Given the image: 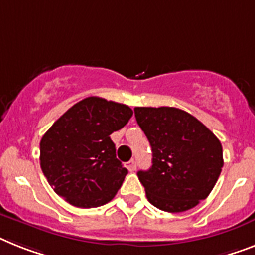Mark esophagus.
I'll use <instances>...</instances> for the list:
<instances>
[{"label": "esophagus", "mask_w": 255, "mask_h": 255, "mask_svg": "<svg viewBox=\"0 0 255 255\" xmlns=\"http://www.w3.org/2000/svg\"><path fill=\"white\" fill-rule=\"evenodd\" d=\"M126 168L130 170V172H134V170L136 169V161L134 160V159H131V160H129L128 163H126Z\"/></svg>", "instance_id": "obj_1"}]
</instances>
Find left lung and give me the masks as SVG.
I'll list each match as a JSON object with an SVG mask.
<instances>
[{
	"label": "left lung",
	"mask_w": 255,
	"mask_h": 255,
	"mask_svg": "<svg viewBox=\"0 0 255 255\" xmlns=\"http://www.w3.org/2000/svg\"><path fill=\"white\" fill-rule=\"evenodd\" d=\"M136 123L152 148V165L138 178L151 205L182 212L206 199L223 168L220 140L190 113L173 107H136Z\"/></svg>",
	"instance_id": "8db88e82"
}]
</instances>
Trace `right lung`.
<instances>
[{
	"label": "right lung",
	"mask_w": 255,
	"mask_h": 255,
	"mask_svg": "<svg viewBox=\"0 0 255 255\" xmlns=\"http://www.w3.org/2000/svg\"><path fill=\"white\" fill-rule=\"evenodd\" d=\"M131 116L128 105L90 96L50 126L40 142V165L57 194L81 208L112 201L128 169L116 157L109 135Z\"/></svg>",
	"instance_id": "1"
}]
</instances>
